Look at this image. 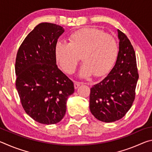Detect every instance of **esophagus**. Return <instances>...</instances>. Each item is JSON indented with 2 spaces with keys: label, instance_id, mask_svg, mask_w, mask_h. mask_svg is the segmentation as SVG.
Instances as JSON below:
<instances>
[{
  "label": "esophagus",
  "instance_id": "esophagus-1",
  "mask_svg": "<svg viewBox=\"0 0 152 152\" xmlns=\"http://www.w3.org/2000/svg\"><path fill=\"white\" fill-rule=\"evenodd\" d=\"M81 84V82H77V81H74V88L76 89L78 88V87L80 86V85Z\"/></svg>",
  "mask_w": 152,
  "mask_h": 152
}]
</instances>
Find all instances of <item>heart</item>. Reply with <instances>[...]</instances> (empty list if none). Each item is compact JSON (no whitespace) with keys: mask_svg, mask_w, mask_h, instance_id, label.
I'll return each instance as SVG.
<instances>
[{"mask_svg":"<svg viewBox=\"0 0 152 152\" xmlns=\"http://www.w3.org/2000/svg\"><path fill=\"white\" fill-rule=\"evenodd\" d=\"M119 48L116 39L103 31L95 28H84L74 32L69 42H58L55 56L61 69L68 74L73 73L80 60L84 61L80 76H104L114 65Z\"/></svg>","mask_w":152,"mask_h":152,"instance_id":"obj_1","label":"heart"}]
</instances>
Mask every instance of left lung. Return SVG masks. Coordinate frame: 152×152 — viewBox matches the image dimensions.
Here are the masks:
<instances>
[{"mask_svg":"<svg viewBox=\"0 0 152 152\" xmlns=\"http://www.w3.org/2000/svg\"><path fill=\"white\" fill-rule=\"evenodd\" d=\"M119 51L115 65L91 88L90 110L98 120L111 123L125 116L135 97L139 78L135 53L129 39L118 29Z\"/></svg>","mask_w":152,"mask_h":152,"instance_id":"1","label":"left lung"}]
</instances>
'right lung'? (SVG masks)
<instances>
[{
  "instance_id": "obj_1",
  "label": "right lung",
  "mask_w": 152,
  "mask_h": 152,
  "mask_svg": "<svg viewBox=\"0 0 152 152\" xmlns=\"http://www.w3.org/2000/svg\"><path fill=\"white\" fill-rule=\"evenodd\" d=\"M64 29L42 23L25 37L18 50L16 88L25 111L42 124H56L63 119L74 83L56 65L55 48Z\"/></svg>"
}]
</instances>
